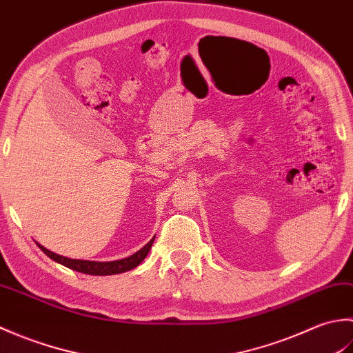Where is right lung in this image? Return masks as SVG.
<instances>
[{"instance_id":"obj_1","label":"right lung","mask_w":353,"mask_h":353,"mask_svg":"<svg viewBox=\"0 0 353 353\" xmlns=\"http://www.w3.org/2000/svg\"><path fill=\"white\" fill-rule=\"evenodd\" d=\"M154 238L152 241L147 243L141 250H138L137 253H133L132 256L124 258V259H118V261H112V262H97V261H81V259H70L61 256V254L52 253L48 249H45L43 245H39V249L47 254L48 258H51L52 261L59 262L65 267H68L71 270H76V272L85 273V274H94V276H109V274H119L124 272H129V270L138 267L142 261L145 259V256L148 254L150 249H152Z\"/></svg>"}]
</instances>
